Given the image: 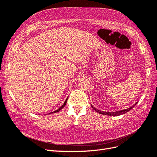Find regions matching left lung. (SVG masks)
I'll return each instance as SVG.
<instances>
[{"instance_id":"1","label":"left lung","mask_w":157,"mask_h":157,"mask_svg":"<svg viewBox=\"0 0 157 157\" xmlns=\"http://www.w3.org/2000/svg\"><path fill=\"white\" fill-rule=\"evenodd\" d=\"M137 103V102H136V103L129 107V108L128 109H124V110H120V111H116V112H112V113H106V112H104V111H101V110H98V109H96L95 108H94V107L91 105L92 108L95 110L96 112H97V113H98L99 114H105V115H108V116H120V115H122V114H126V113H128V112H129V110H131L134 106H135Z\"/></svg>"}]
</instances>
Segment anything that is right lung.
Returning a JSON list of instances; mask_svg holds the SVG:
<instances>
[{"mask_svg":"<svg viewBox=\"0 0 157 157\" xmlns=\"http://www.w3.org/2000/svg\"><path fill=\"white\" fill-rule=\"evenodd\" d=\"M68 97L66 98V101H65V102H64V103L62 105V106L61 107H60V108L58 109V110H55V111H54V112H52V113H49V114H52V113H58V112H59L62 109H63L64 107L65 106V105H66V102H67V101H68Z\"/></svg>","mask_w":157,"mask_h":157,"instance_id":"1","label":"right lung"}]
</instances>
